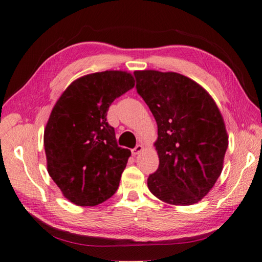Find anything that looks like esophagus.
<instances>
[{
	"mask_svg": "<svg viewBox=\"0 0 262 262\" xmlns=\"http://www.w3.org/2000/svg\"><path fill=\"white\" fill-rule=\"evenodd\" d=\"M142 151H143V146H142L141 144H139V145H136L134 149L132 150V154H133V156H137V155H140Z\"/></svg>",
	"mask_w": 262,
	"mask_h": 262,
	"instance_id": "obj_1",
	"label": "esophagus"
}]
</instances>
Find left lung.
I'll list each match as a JSON object with an SVG mask.
<instances>
[{
	"mask_svg": "<svg viewBox=\"0 0 262 262\" xmlns=\"http://www.w3.org/2000/svg\"><path fill=\"white\" fill-rule=\"evenodd\" d=\"M137 93L158 126L159 167L147 179L152 194L170 205L201 202L223 168L225 120L205 88L177 72L135 71Z\"/></svg>",
	"mask_w": 262,
	"mask_h": 262,
	"instance_id": "left-lung-1",
	"label": "left lung"
}]
</instances>
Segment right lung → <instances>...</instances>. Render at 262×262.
<instances>
[{"label": "right lung", "mask_w": 262, "mask_h": 262, "mask_svg": "<svg viewBox=\"0 0 262 262\" xmlns=\"http://www.w3.org/2000/svg\"><path fill=\"white\" fill-rule=\"evenodd\" d=\"M134 85L127 71L90 73L74 80L52 107L43 136L47 169L75 205H98L117 191L132 152L118 146L106 115Z\"/></svg>", "instance_id": "add662e5"}]
</instances>
